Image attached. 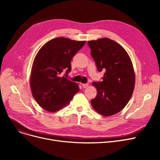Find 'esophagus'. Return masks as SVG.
<instances>
[{"instance_id": "1", "label": "esophagus", "mask_w": 160, "mask_h": 160, "mask_svg": "<svg viewBox=\"0 0 160 160\" xmlns=\"http://www.w3.org/2000/svg\"><path fill=\"white\" fill-rule=\"evenodd\" d=\"M82 85L83 88H84V89L86 88H88V86H89L88 83H82Z\"/></svg>"}]
</instances>
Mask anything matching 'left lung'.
<instances>
[{
	"label": "left lung",
	"instance_id": "1",
	"mask_svg": "<svg viewBox=\"0 0 160 160\" xmlns=\"http://www.w3.org/2000/svg\"><path fill=\"white\" fill-rule=\"evenodd\" d=\"M97 70L104 71L102 82H93L97 97L91 100L100 115L110 116L121 112L129 102L135 86V72L124 48L113 40L101 38L88 41Z\"/></svg>",
	"mask_w": 160,
	"mask_h": 160
}]
</instances>
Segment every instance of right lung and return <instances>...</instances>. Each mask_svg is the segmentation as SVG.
Here are the masks:
<instances>
[{"mask_svg":"<svg viewBox=\"0 0 160 160\" xmlns=\"http://www.w3.org/2000/svg\"><path fill=\"white\" fill-rule=\"evenodd\" d=\"M85 43L86 41L56 38L39 49L33 62L30 86L33 97L44 110H60L79 91L77 83L61 74L65 71L68 74L71 71L72 58Z\"/></svg>","mask_w":160,"mask_h":160,"instance_id":"add662e5","label":"right lung"}]
</instances>
